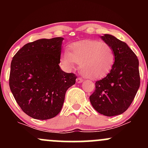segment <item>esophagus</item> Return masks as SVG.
Masks as SVG:
<instances>
[{
    "instance_id": "1",
    "label": "esophagus",
    "mask_w": 148,
    "mask_h": 148,
    "mask_svg": "<svg viewBox=\"0 0 148 148\" xmlns=\"http://www.w3.org/2000/svg\"><path fill=\"white\" fill-rule=\"evenodd\" d=\"M76 81H77V83H82L83 82V79L82 78H80V77H78V78H77V79H76Z\"/></svg>"
}]
</instances>
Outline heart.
I'll list each match as a JSON object with an SVG mask.
<instances>
[{"mask_svg":"<svg viewBox=\"0 0 148 148\" xmlns=\"http://www.w3.org/2000/svg\"><path fill=\"white\" fill-rule=\"evenodd\" d=\"M115 54L107 43L97 40H83L69 46V52L64 51L62 62L69 69L79 64L82 74L91 79L105 77L112 68Z\"/></svg>","mask_w":148,"mask_h":148,"instance_id":"1","label":"heart"}]
</instances>
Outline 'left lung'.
<instances>
[{
  "label": "left lung",
  "mask_w": 148,
  "mask_h": 148,
  "mask_svg": "<svg viewBox=\"0 0 148 148\" xmlns=\"http://www.w3.org/2000/svg\"><path fill=\"white\" fill-rule=\"evenodd\" d=\"M101 38L112 47L115 59L110 72L96 82L89 100L97 112L112 117L125 112L138 92L140 84L139 61L127 44L114 36L104 34Z\"/></svg>",
  "instance_id": "left-lung-1"
}]
</instances>
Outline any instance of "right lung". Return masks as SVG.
<instances>
[{
  "label": "right lung",
  "mask_w": 148,
  "mask_h": 148,
  "mask_svg": "<svg viewBox=\"0 0 148 148\" xmlns=\"http://www.w3.org/2000/svg\"><path fill=\"white\" fill-rule=\"evenodd\" d=\"M62 37L25 44L11 61L10 91L31 117L48 120L60 112L67 89L76 82L73 73L61 69Z\"/></svg>",
  "instance_id": "add662e5"
}]
</instances>
